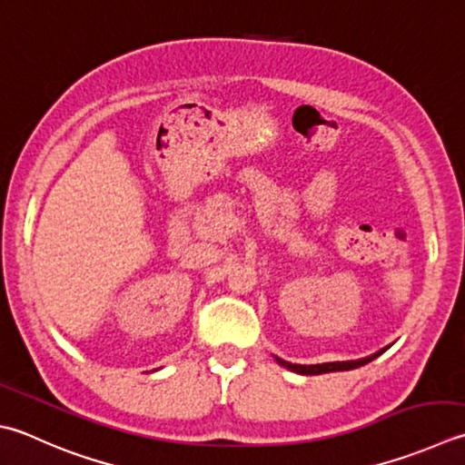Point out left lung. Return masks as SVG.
I'll list each match as a JSON object with an SVG mask.
<instances>
[{
	"label": "left lung",
	"mask_w": 465,
	"mask_h": 465,
	"mask_svg": "<svg viewBox=\"0 0 465 465\" xmlns=\"http://www.w3.org/2000/svg\"><path fill=\"white\" fill-rule=\"evenodd\" d=\"M391 347V344H389ZM389 347L377 351L375 354H371V357H365V359H357V361H336V362H321V365H292V362H288L284 359H278V365L284 367L288 371L292 372H298V375H322V372H336V371H352V369H359L362 365H367V362H371L372 359H377L379 354H383Z\"/></svg>",
	"instance_id": "8db88e82"
}]
</instances>
